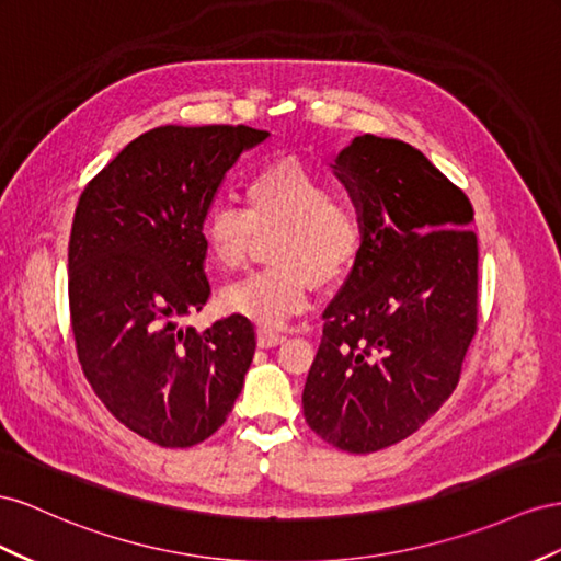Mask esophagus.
<instances>
[{
  "label": "esophagus",
  "mask_w": 561,
  "mask_h": 561,
  "mask_svg": "<svg viewBox=\"0 0 561 561\" xmlns=\"http://www.w3.org/2000/svg\"><path fill=\"white\" fill-rule=\"evenodd\" d=\"M280 342H285V335H280V332H266V330H262L260 335H256V344H260L262 350H268V346H276Z\"/></svg>",
  "instance_id": "34e87169"
}]
</instances>
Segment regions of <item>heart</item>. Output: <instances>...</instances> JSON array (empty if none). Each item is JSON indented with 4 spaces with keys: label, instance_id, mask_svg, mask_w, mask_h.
Here are the masks:
<instances>
[{
    "label": "heart",
    "instance_id": "b5f03b06",
    "mask_svg": "<svg viewBox=\"0 0 561 561\" xmlns=\"http://www.w3.org/2000/svg\"><path fill=\"white\" fill-rule=\"evenodd\" d=\"M245 207L215 201L203 215L205 248L219 268L243 266L260 233L271 243V264L224 287V311L243 316L271 332L307 307L311 280L330 285L354 268L363 245L356 207L332 193L330 181L295 158L262 164L245 184Z\"/></svg>",
    "mask_w": 561,
    "mask_h": 561
}]
</instances>
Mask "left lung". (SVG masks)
<instances>
[{"instance_id": "8db88e82", "label": "left lung", "mask_w": 561, "mask_h": 561, "mask_svg": "<svg viewBox=\"0 0 561 561\" xmlns=\"http://www.w3.org/2000/svg\"><path fill=\"white\" fill-rule=\"evenodd\" d=\"M335 174L363 221V245L323 311L301 393L309 427L346 453L411 436L458 385L479 325L474 207L411 144L363 134Z\"/></svg>"}]
</instances>
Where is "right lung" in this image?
<instances>
[{
	"mask_svg": "<svg viewBox=\"0 0 561 561\" xmlns=\"http://www.w3.org/2000/svg\"><path fill=\"white\" fill-rule=\"evenodd\" d=\"M268 131L233 125L156 127L84 186L68 243V301L78 358L111 415L162 448L215 434L243 389L254 325L226 316L198 332L203 215L245 148Z\"/></svg>",
	"mask_w": 561,
	"mask_h": 561,
	"instance_id": "1",
	"label": "right lung"
}]
</instances>
